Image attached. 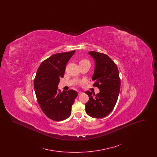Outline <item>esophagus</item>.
Instances as JSON below:
<instances>
[{
    "instance_id": "obj_1",
    "label": "esophagus",
    "mask_w": 157,
    "mask_h": 157,
    "mask_svg": "<svg viewBox=\"0 0 157 157\" xmlns=\"http://www.w3.org/2000/svg\"><path fill=\"white\" fill-rule=\"evenodd\" d=\"M81 94H82V92H81V91H79V92H78V95H81Z\"/></svg>"
}]
</instances>
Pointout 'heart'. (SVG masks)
<instances>
[{
	"instance_id": "heart-1",
	"label": "heart",
	"mask_w": 157,
	"mask_h": 157,
	"mask_svg": "<svg viewBox=\"0 0 157 157\" xmlns=\"http://www.w3.org/2000/svg\"><path fill=\"white\" fill-rule=\"evenodd\" d=\"M88 62L86 59H82L79 60V63H83V62Z\"/></svg>"
}]
</instances>
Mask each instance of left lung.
<instances>
[{
  "label": "left lung",
  "instance_id": "1",
  "mask_svg": "<svg viewBox=\"0 0 157 157\" xmlns=\"http://www.w3.org/2000/svg\"><path fill=\"white\" fill-rule=\"evenodd\" d=\"M95 59V71L93 86L100 92L97 95L90 91L85 92L89 101L85 104V111L95 118H104L114 108L120 93L121 79L118 69L115 63L107 55L90 51Z\"/></svg>",
  "mask_w": 157,
  "mask_h": 157
}]
</instances>
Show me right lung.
I'll return each instance as SVG.
<instances>
[{
	"label": "right lung",
	"instance_id": "right-lung-1",
	"mask_svg": "<svg viewBox=\"0 0 157 157\" xmlns=\"http://www.w3.org/2000/svg\"><path fill=\"white\" fill-rule=\"evenodd\" d=\"M75 51L54 54L44 60L38 67L34 79L37 102L47 117L55 121L66 120L71 114V107L78 93L74 90H58L68 60Z\"/></svg>",
	"mask_w": 157,
	"mask_h": 157
}]
</instances>
